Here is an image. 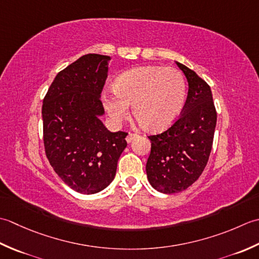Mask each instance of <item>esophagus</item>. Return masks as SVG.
I'll return each mask as SVG.
<instances>
[{
    "label": "esophagus",
    "mask_w": 259,
    "mask_h": 259,
    "mask_svg": "<svg viewBox=\"0 0 259 259\" xmlns=\"http://www.w3.org/2000/svg\"><path fill=\"white\" fill-rule=\"evenodd\" d=\"M136 137H137V134L128 133L127 136H126V142H127V143H131V142H133L136 139Z\"/></svg>",
    "instance_id": "obj_1"
}]
</instances>
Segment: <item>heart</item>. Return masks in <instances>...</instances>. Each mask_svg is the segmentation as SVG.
<instances>
[{
	"label": "heart",
	"mask_w": 259,
	"mask_h": 259,
	"mask_svg": "<svg viewBox=\"0 0 259 259\" xmlns=\"http://www.w3.org/2000/svg\"><path fill=\"white\" fill-rule=\"evenodd\" d=\"M114 92L103 94L109 119L118 124L133 114L147 131H162L180 117L187 103L188 86L183 73L168 67L146 66L123 72L115 79Z\"/></svg>",
	"instance_id": "obj_1"
}]
</instances>
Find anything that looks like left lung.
Segmentation results:
<instances>
[{
  "mask_svg": "<svg viewBox=\"0 0 259 259\" xmlns=\"http://www.w3.org/2000/svg\"><path fill=\"white\" fill-rule=\"evenodd\" d=\"M187 77L189 91L180 117L161 134L151 135L146 174L162 193H178L196 182L203 172L212 147L217 123L209 85L187 66L176 61Z\"/></svg>",
  "mask_w": 259,
  "mask_h": 259,
  "instance_id": "obj_1",
  "label": "left lung"
}]
</instances>
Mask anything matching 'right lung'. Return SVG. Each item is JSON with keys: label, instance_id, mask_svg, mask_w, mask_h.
I'll return each mask as SVG.
<instances>
[{"label": "right lung", "instance_id": "right-lung-1", "mask_svg": "<svg viewBox=\"0 0 259 259\" xmlns=\"http://www.w3.org/2000/svg\"><path fill=\"white\" fill-rule=\"evenodd\" d=\"M109 60L97 54L80 57L58 73L42 105L46 155L58 177L82 194L112 183L127 146V133L110 132L100 120Z\"/></svg>", "mask_w": 259, "mask_h": 259}]
</instances>
